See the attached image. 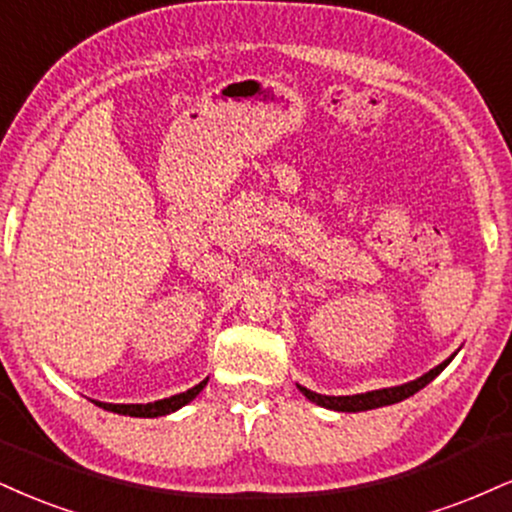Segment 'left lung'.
I'll return each mask as SVG.
<instances>
[{"label": "left lung", "mask_w": 512, "mask_h": 512, "mask_svg": "<svg viewBox=\"0 0 512 512\" xmlns=\"http://www.w3.org/2000/svg\"><path fill=\"white\" fill-rule=\"evenodd\" d=\"M458 353V350H455ZM455 353L448 357V360H443L441 365H436L434 369H429L427 374H422V377L408 381V384H400V386H391V389H379V391H367V393H355V396H322V393H315L310 389H305V386L298 384L300 393L307 400H312V403H317L319 408H326V410H336V412H362V410H374V408H384V405H393V403H400V400L415 396L417 391L424 389V386L429 384V381H434L439 374L446 369L448 362L453 360Z\"/></svg>", "instance_id": "left-lung-1"}]
</instances>
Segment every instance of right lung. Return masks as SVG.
<instances>
[{
    "instance_id": "1",
    "label": "right lung",
    "mask_w": 512,
    "mask_h": 512,
    "mask_svg": "<svg viewBox=\"0 0 512 512\" xmlns=\"http://www.w3.org/2000/svg\"><path fill=\"white\" fill-rule=\"evenodd\" d=\"M207 379H202L200 384L193 386V389L183 391V393H176V396H169V398H162V400H155V403H100V400H92L95 405H100V408L109 410V412H116V415H128V417H162V415H169V412H176L181 410L183 405H188L190 400H193L197 393L207 386Z\"/></svg>"
}]
</instances>
